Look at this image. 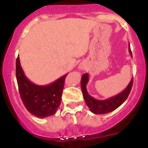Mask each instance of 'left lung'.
I'll return each mask as SVG.
<instances>
[{"label":"left lung","mask_w":148,"mask_h":148,"mask_svg":"<svg viewBox=\"0 0 148 148\" xmlns=\"http://www.w3.org/2000/svg\"><path fill=\"white\" fill-rule=\"evenodd\" d=\"M129 51L131 56L132 57V52H131L130 46ZM132 79H131L130 82L129 83L127 86L121 93L118 94L116 96L112 97L109 98V99H104V100H99V99H95L88 94L86 86L88 82H89V75H88L87 73L83 74L81 79V87L86 105L88 106V107H89L92 112L97 114H106V113H109L110 112L114 111L117 107H120L129 96L130 92L131 89H132V81H133Z\"/></svg>","instance_id":"8db88e82"}]
</instances>
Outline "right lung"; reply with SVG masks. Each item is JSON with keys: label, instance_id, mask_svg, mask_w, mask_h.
<instances>
[{"label": "right lung", "instance_id": "add662e5", "mask_svg": "<svg viewBox=\"0 0 148 148\" xmlns=\"http://www.w3.org/2000/svg\"><path fill=\"white\" fill-rule=\"evenodd\" d=\"M16 73L19 94L28 111L38 117H46L54 114L62 101L67 74L49 85H36L25 76L19 56L16 59Z\"/></svg>", "mask_w": 148, "mask_h": 148}]
</instances>
